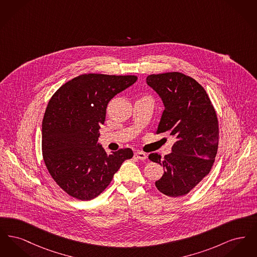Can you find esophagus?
Returning a JSON list of instances; mask_svg holds the SVG:
<instances>
[{"instance_id":"esophagus-1","label":"esophagus","mask_w":257,"mask_h":257,"mask_svg":"<svg viewBox=\"0 0 257 257\" xmlns=\"http://www.w3.org/2000/svg\"><path fill=\"white\" fill-rule=\"evenodd\" d=\"M135 157L139 160H146L147 158V154L143 151H138L135 153Z\"/></svg>"}]
</instances>
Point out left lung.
Instances as JSON below:
<instances>
[{"instance_id":"obj_1","label":"left lung","mask_w":257,"mask_h":257,"mask_svg":"<svg viewBox=\"0 0 257 257\" xmlns=\"http://www.w3.org/2000/svg\"><path fill=\"white\" fill-rule=\"evenodd\" d=\"M147 84L163 101L156 134L168 133L174 139L171 153L161 159L164 174L155 182L161 193L171 197L187 195L211 171L219 145V125L215 109L205 89L195 79L179 72L152 74Z\"/></svg>"}]
</instances>
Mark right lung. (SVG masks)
Listing matches in <instances>:
<instances>
[{"label": "right lung", "instance_id": "1", "mask_svg": "<svg viewBox=\"0 0 257 257\" xmlns=\"http://www.w3.org/2000/svg\"><path fill=\"white\" fill-rule=\"evenodd\" d=\"M138 78L84 74L61 86L50 99L42 121V154L51 176L69 196L90 200L110 183L130 148L107 154L98 144L110 99Z\"/></svg>", "mask_w": 257, "mask_h": 257}]
</instances>
